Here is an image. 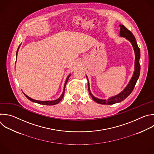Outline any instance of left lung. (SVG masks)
Listing matches in <instances>:
<instances>
[{
  "mask_svg": "<svg viewBox=\"0 0 154 154\" xmlns=\"http://www.w3.org/2000/svg\"><path fill=\"white\" fill-rule=\"evenodd\" d=\"M119 26L120 27V35L121 37H126L128 40L131 42V43L132 45V46L134 49V52L135 54V71L134 73V75L129 82V83L128 85V86L126 87V88L119 94L111 97L108 100H101L98 99L96 97H94L92 94H91L89 89V82L88 80V91L90 95L92 97V99L96 101L97 103L101 104V105H113L117 103H119L122 101L124 100L125 98H126L132 92L135 84L137 82V80L139 78L140 72V48L138 46L137 43L136 42L135 38L133 34L131 32V31H129L128 28H126L124 25H120Z\"/></svg>",
  "mask_w": 154,
  "mask_h": 154,
  "instance_id": "left-lung-1",
  "label": "left lung"
}]
</instances>
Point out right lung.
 <instances>
[{
    "instance_id": "obj_1",
    "label": "right lung",
    "mask_w": 154,
    "mask_h": 154,
    "mask_svg": "<svg viewBox=\"0 0 154 154\" xmlns=\"http://www.w3.org/2000/svg\"><path fill=\"white\" fill-rule=\"evenodd\" d=\"M17 53H16V56H17ZM69 77H70V75H69L67 77V79H66V82H65V86H64V91H63V93H62L61 97H60L59 98H58V99H57V100H53V101H38V100H34V99H32V98L29 97L28 96H27V95H26V94H24V95H25L26 96V97L28 99H29L30 101H32V102H35V103H37L40 104V105H56V104H57V103H59V102L62 100V99L63 98V96H64L65 89L66 85V83H67V82H68V80Z\"/></svg>"
}]
</instances>
